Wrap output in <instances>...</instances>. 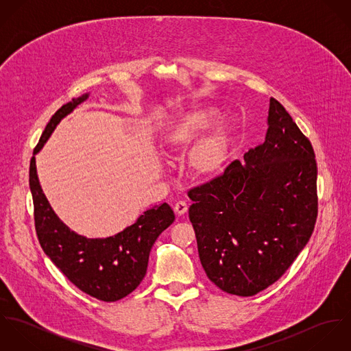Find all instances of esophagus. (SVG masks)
Returning a JSON list of instances; mask_svg holds the SVG:
<instances>
[{
    "mask_svg": "<svg viewBox=\"0 0 351 351\" xmlns=\"http://www.w3.org/2000/svg\"><path fill=\"white\" fill-rule=\"evenodd\" d=\"M186 210H188V205H186L185 201H177V202L174 204V212H176L178 216L185 215Z\"/></svg>",
    "mask_w": 351,
    "mask_h": 351,
    "instance_id": "obj_1",
    "label": "esophagus"
}]
</instances>
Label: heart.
<instances>
[{
	"instance_id": "heart-1",
	"label": "heart",
	"mask_w": 351,
	"mask_h": 351,
	"mask_svg": "<svg viewBox=\"0 0 351 351\" xmlns=\"http://www.w3.org/2000/svg\"><path fill=\"white\" fill-rule=\"evenodd\" d=\"M212 109H196L180 117L166 132L163 151L169 156L180 155L213 120ZM230 150V131L224 121L209 127L191 147L186 156L188 174L197 181L217 177L227 160Z\"/></svg>"
}]
</instances>
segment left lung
<instances>
[{"instance_id":"obj_1","label":"left lung","mask_w":351,"mask_h":351,"mask_svg":"<svg viewBox=\"0 0 351 351\" xmlns=\"http://www.w3.org/2000/svg\"><path fill=\"white\" fill-rule=\"evenodd\" d=\"M265 142L220 177L188 192L201 265L221 291L254 296L274 284L308 243L317 216L315 152L270 99Z\"/></svg>"}]
</instances>
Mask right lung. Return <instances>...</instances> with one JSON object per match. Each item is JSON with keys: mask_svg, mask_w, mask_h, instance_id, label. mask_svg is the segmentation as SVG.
I'll return each mask as SVG.
<instances>
[{"mask_svg": "<svg viewBox=\"0 0 351 351\" xmlns=\"http://www.w3.org/2000/svg\"><path fill=\"white\" fill-rule=\"evenodd\" d=\"M89 93L64 104L51 117L29 165V188L35 208V228L39 243L55 266L82 292L101 301H117L134 292L146 276L151 247L174 221L169 204L147 209L121 232L89 239L71 231L52 210L36 173L35 155L42 150L59 121Z\"/></svg>", "mask_w": 351, "mask_h": 351, "instance_id": "right-lung-1", "label": "right lung"}]
</instances>
